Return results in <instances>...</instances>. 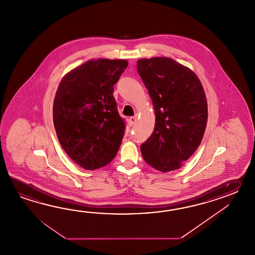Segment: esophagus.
Instances as JSON below:
<instances>
[{
  "label": "esophagus",
  "instance_id": "obj_1",
  "mask_svg": "<svg viewBox=\"0 0 255 255\" xmlns=\"http://www.w3.org/2000/svg\"><path fill=\"white\" fill-rule=\"evenodd\" d=\"M135 121H136V117H130L129 119H128V123H129L130 126L134 125Z\"/></svg>",
  "mask_w": 255,
  "mask_h": 255
}]
</instances>
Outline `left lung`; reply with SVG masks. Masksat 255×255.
<instances>
[{
  "mask_svg": "<svg viewBox=\"0 0 255 255\" xmlns=\"http://www.w3.org/2000/svg\"><path fill=\"white\" fill-rule=\"evenodd\" d=\"M137 72L156 116L151 135L140 146L144 160L161 172L179 169L197 150L208 120V105L199 77L168 57L137 60Z\"/></svg>",
  "mask_w": 255,
  "mask_h": 255,
  "instance_id": "8db88e82",
  "label": "left lung"
}]
</instances>
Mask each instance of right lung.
Returning a JSON list of instances; mask_svg holds the SVG:
<instances>
[{
  "label": "right lung",
  "instance_id": "1",
  "mask_svg": "<svg viewBox=\"0 0 255 255\" xmlns=\"http://www.w3.org/2000/svg\"><path fill=\"white\" fill-rule=\"evenodd\" d=\"M128 65L124 59L89 60L68 72L57 88L53 106L57 138L71 159L87 170L105 167L120 149L125 122L113 87Z\"/></svg>",
  "mask_w": 255,
  "mask_h": 255
}]
</instances>
